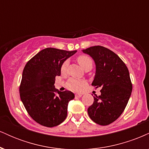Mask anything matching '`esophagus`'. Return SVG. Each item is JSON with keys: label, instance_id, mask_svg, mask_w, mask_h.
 Instances as JSON below:
<instances>
[{"label": "esophagus", "instance_id": "obj_1", "mask_svg": "<svg viewBox=\"0 0 149 149\" xmlns=\"http://www.w3.org/2000/svg\"><path fill=\"white\" fill-rule=\"evenodd\" d=\"M82 94H80V93H76V97H78V98H79V97H82Z\"/></svg>", "mask_w": 149, "mask_h": 149}]
</instances>
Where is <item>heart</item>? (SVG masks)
<instances>
[{
  "instance_id": "b5f03b06",
  "label": "heart",
  "mask_w": 149,
  "mask_h": 149,
  "mask_svg": "<svg viewBox=\"0 0 149 149\" xmlns=\"http://www.w3.org/2000/svg\"><path fill=\"white\" fill-rule=\"evenodd\" d=\"M77 61H78V64L80 66L83 68V69H92V64H93V61L92 59L88 55H80L79 57L77 58ZM68 62L67 61H64L63 64L61 65V72L62 73H66V69H67ZM85 84V81L81 80L76 79V78H70L67 83L68 87L70 89L73 90H79L84 86Z\"/></svg>"
}]
</instances>
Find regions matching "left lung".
Here are the masks:
<instances>
[{"instance_id": "8db88e82", "label": "left lung", "mask_w": 149, "mask_h": 149, "mask_svg": "<svg viewBox=\"0 0 149 149\" xmlns=\"http://www.w3.org/2000/svg\"><path fill=\"white\" fill-rule=\"evenodd\" d=\"M82 52L95 61L96 71L92 85L102 88L100 96L94 97L88 115L96 123L107 125L118 118L131 96L129 71L117 54L102 46H93Z\"/></svg>"}]
</instances>
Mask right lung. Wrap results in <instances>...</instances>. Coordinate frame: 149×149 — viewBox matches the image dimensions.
<instances>
[{
	"label": "right lung",
	"mask_w": 149,
	"mask_h": 149,
	"mask_svg": "<svg viewBox=\"0 0 149 149\" xmlns=\"http://www.w3.org/2000/svg\"><path fill=\"white\" fill-rule=\"evenodd\" d=\"M76 52L47 47L26 64L19 87L20 98L29 116L41 125L54 127L67 116L68 104L74 99V94L56 90L54 84L56 76L61 75V65Z\"/></svg>",
	"instance_id": "add662e5"
}]
</instances>
